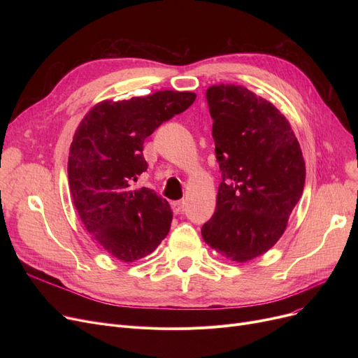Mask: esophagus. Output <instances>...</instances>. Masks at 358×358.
I'll return each instance as SVG.
<instances>
[{"label":"esophagus","instance_id":"esophagus-1","mask_svg":"<svg viewBox=\"0 0 358 358\" xmlns=\"http://www.w3.org/2000/svg\"><path fill=\"white\" fill-rule=\"evenodd\" d=\"M171 209L176 215L181 213L184 210V200H176V201H171Z\"/></svg>","mask_w":358,"mask_h":358}]
</instances>
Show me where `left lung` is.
I'll return each mask as SVG.
<instances>
[{"label":"left lung","mask_w":358,"mask_h":358,"mask_svg":"<svg viewBox=\"0 0 358 358\" xmlns=\"http://www.w3.org/2000/svg\"><path fill=\"white\" fill-rule=\"evenodd\" d=\"M206 100L222 182L201 236L223 257L245 262L283 235L305 187L302 149L286 117L245 87L212 85Z\"/></svg>","instance_id":"obj_1"}]
</instances>
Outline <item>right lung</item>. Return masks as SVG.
Segmentation results:
<instances>
[{
    "label": "right lung",
    "mask_w": 358,
    "mask_h": 358,
    "mask_svg": "<svg viewBox=\"0 0 358 358\" xmlns=\"http://www.w3.org/2000/svg\"><path fill=\"white\" fill-rule=\"evenodd\" d=\"M196 100L194 92L158 91L146 97L103 101L84 117L71 145L68 180L85 229L113 257L131 262L159 245L171 227L165 199L142 187L143 142Z\"/></svg>",
    "instance_id": "obj_1"
}]
</instances>
